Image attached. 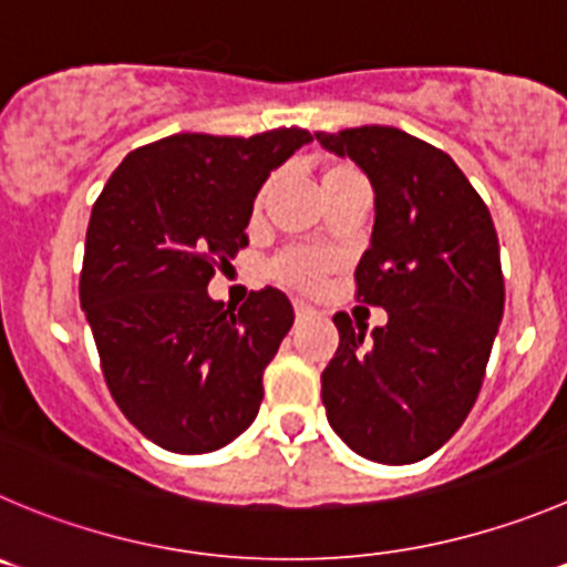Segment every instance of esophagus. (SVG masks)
<instances>
[{
	"instance_id": "34e87169",
	"label": "esophagus",
	"mask_w": 567,
	"mask_h": 567,
	"mask_svg": "<svg viewBox=\"0 0 567 567\" xmlns=\"http://www.w3.org/2000/svg\"><path fill=\"white\" fill-rule=\"evenodd\" d=\"M315 315V306H309L306 300H295V317L298 320H306V317Z\"/></svg>"
}]
</instances>
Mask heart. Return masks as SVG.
<instances>
[{
    "label": "heart",
    "mask_w": 567,
    "mask_h": 567,
    "mask_svg": "<svg viewBox=\"0 0 567 567\" xmlns=\"http://www.w3.org/2000/svg\"><path fill=\"white\" fill-rule=\"evenodd\" d=\"M355 175V169L350 164H328L326 169L320 172V188L326 183L337 181V177ZM264 197V194H261ZM261 203V199H258ZM333 269V258L322 250H289L280 258H275L272 275L284 284L295 289H315L320 287L322 278Z\"/></svg>",
    "instance_id": "obj_1"
}]
</instances>
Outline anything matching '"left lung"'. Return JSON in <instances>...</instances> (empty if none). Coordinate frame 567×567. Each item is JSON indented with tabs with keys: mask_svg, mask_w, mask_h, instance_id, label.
Segmentation results:
<instances>
[{
	"mask_svg": "<svg viewBox=\"0 0 567 567\" xmlns=\"http://www.w3.org/2000/svg\"><path fill=\"white\" fill-rule=\"evenodd\" d=\"M315 136L373 186V236L355 287L361 303L386 309V326L370 333L333 315L328 423L364 460L412 465L454 436L482 390L504 317L498 234L449 153L384 125Z\"/></svg>",
	"mask_w": 567,
	"mask_h": 567,
	"instance_id": "left-lung-1",
	"label": "left lung"
}]
</instances>
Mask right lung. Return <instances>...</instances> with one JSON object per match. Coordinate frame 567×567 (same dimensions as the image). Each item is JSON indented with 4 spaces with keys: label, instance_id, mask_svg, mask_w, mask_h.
<instances>
[{
    "label": "right lung",
    "instance_id": "obj_1",
    "mask_svg": "<svg viewBox=\"0 0 567 567\" xmlns=\"http://www.w3.org/2000/svg\"><path fill=\"white\" fill-rule=\"evenodd\" d=\"M309 142L175 133L133 150L91 208L80 306L113 401L161 449L208 454L256 420L292 303L267 287L225 309L208 280L247 245L269 172Z\"/></svg>",
    "mask_w": 567,
    "mask_h": 567
}]
</instances>
